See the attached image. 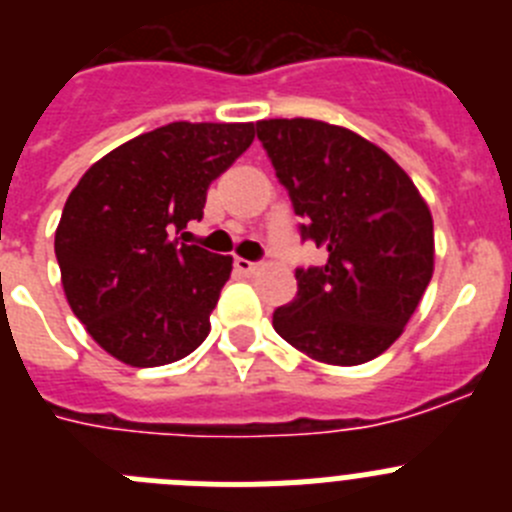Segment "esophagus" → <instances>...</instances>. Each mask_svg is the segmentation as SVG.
Instances as JSON below:
<instances>
[{"mask_svg":"<svg viewBox=\"0 0 512 512\" xmlns=\"http://www.w3.org/2000/svg\"><path fill=\"white\" fill-rule=\"evenodd\" d=\"M261 264H256V261H248V259H235V269L241 271V274H256L259 271Z\"/></svg>","mask_w":512,"mask_h":512,"instance_id":"obj_1","label":"esophagus"}]
</instances>
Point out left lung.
I'll return each instance as SVG.
<instances>
[{"mask_svg":"<svg viewBox=\"0 0 512 512\" xmlns=\"http://www.w3.org/2000/svg\"><path fill=\"white\" fill-rule=\"evenodd\" d=\"M256 135L323 266H297L274 330L310 359L372 361L400 338L433 277V217L382 148L320 120H261Z\"/></svg>","mask_w":512,"mask_h":512,"instance_id":"8db88e82","label":"left lung"}]
</instances>
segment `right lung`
Listing matches in <instances>:
<instances>
[{"mask_svg": "<svg viewBox=\"0 0 512 512\" xmlns=\"http://www.w3.org/2000/svg\"><path fill=\"white\" fill-rule=\"evenodd\" d=\"M253 135V122H171L81 176L63 205L56 259L71 310L107 354L164 366L205 341L233 259L184 243L182 230Z\"/></svg>", "mask_w": 512, "mask_h": 512, "instance_id": "obj_1", "label": "right lung"}]
</instances>
